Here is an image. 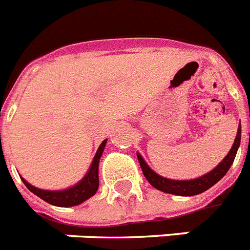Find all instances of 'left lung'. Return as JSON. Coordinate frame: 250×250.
<instances>
[{
	"label": "left lung",
	"instance_id": "1",
	"mask_svg": "<svg viewBox=\"0 0 250 250\" xmlns=\"http://www.w3.org/2000/svg\"><path fill=\"white\" fill-rule=\"evenodd\" d=\"M241 141V125L239 124L237 127V134L235 138L232 147L229 149V152L227 153L226 157L217 165V167L210 170L207 174L201 175L199 178L195 179H186V181H177V179H169L164 178L161 175H159L156 171H153L151 167L147 165L145 159L142 157L141 153H137V157L141 164L142 171L145 174L146 179L149 182V185L153 186L155 188L159 191H163L165 193H171V195H178V196H193V195H199V193L205 192L207 189H209L211 186H214L215 183L225 177L229 169L232 165L235 156L239 147H240Z\"/></svg>",
	"mask_w": 250,
	"mask_h": 250
}]
</instances>
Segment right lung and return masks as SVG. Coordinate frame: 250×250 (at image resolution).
I'll use <instances>...</instances> for the list:
<instances>
[{
    "instance_id": "add662e5",
    "label": "right lung",
    "mask_w": 250,
    "mask_h": 250,
    "mask_svg": "<svg viewBox=\"0 0 250 250\" xmlns=\"http://www.w3.org/2000/svg\"><path fill=\"white\" fill-rule=\"evenodd\" d=\"M105 143H107V139H104L99 146V148H98L85 177L72 187H68L65 189H59V191H49V189H41L32 186L23 177H21V181L31 192H33L36 196H39L40 199H42L43 201L51 205L68 208L81 204L83 201H86L87 199H90L91 196H94L98 191V187H99V177H98L99 160H101L102 153L104 151Z\"/></svg>"
}]
</instances>
